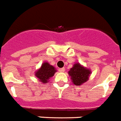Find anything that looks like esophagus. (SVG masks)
<instances>
[{"label":"esophagus","instance_id":"1","mask_svg":"<svg viewBox=\"0 0 121 121\" xmlns=\"http://www.w3.org/2000/svg\"><path fill=\"white\" fill-rule=\"evenodd\" d=\"M65 68H60V69H59V71H60V72H65Z\"/></svg>","mask_w":121,"mask_h":121}]
</instances>
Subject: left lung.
Wrapping results in <instances>:
<instances>
[{
    "instance_id": "1",
    "label": "left lung",
    "mask_w": 121,
    "mask_h": 121,
    "mask_svg": "<svg viewBox=\"0 0 121 121\" xmlns=\"http://www.w3.org/2000/svg\"><path fill=\"white\" fill-rule=\"evenodd\" d=\"M68 74L71 77L73 84L79 86L88 80L90 72L87 68L81 66L79 63H76L70 69Z\"/></svg>"
}]
</instances>
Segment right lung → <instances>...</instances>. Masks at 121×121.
Listing matches in <instances>:
<instances>
[{
	"instance_id": "add662e5",
	"label": "right lung",
	"mask_w": 121,
	"mask_h": 121,
	"mask_svg": "<svg viewBox=\"0 0 121 121\" xmlns=\"http://www.w3.org/2000/svg\"><path fill=\"white\" fill-rule=\"evenodd\" d=\"M56 71V70L54 66H51L48 63H44L40 69L36 72V77L38 78L40 82L46 83H48L50 78L54 75Z\"/></svg>"
}]
</instances>
